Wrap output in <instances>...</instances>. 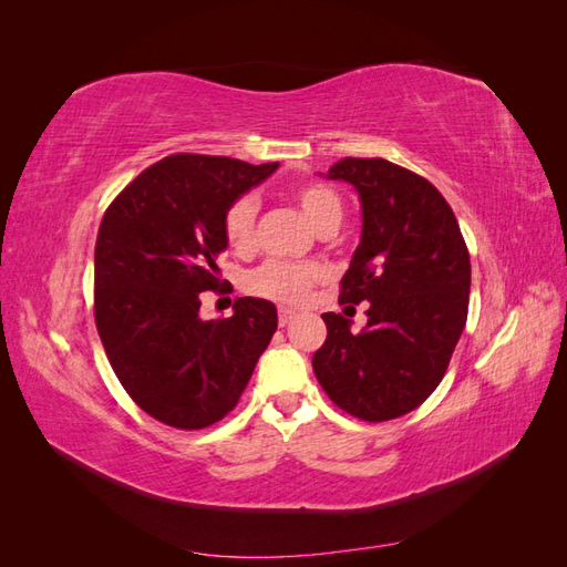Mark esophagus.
Here are the masks:
<instances>
[{
	"instance_id": "esophagus-1",
	"label": "esophagus",
	"mask_w": 567,
	"mask_h": 567,
	"mask_svg": "<svg viewBox=\"0 0 567 567\" xmlns=\"http://www.w3.org/2000/svg\"><path fill=\"white\" fill-rule=\"evenodd\" d=\"M296 317H298V312L296 310H288V307H281V310H279V323L281 326H288Z\"/></svg>"
}]
</instances>
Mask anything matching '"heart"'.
Returning <instances> with one entry per match:
<instances>
[{
	"label": "heart",
	"mask_w": 567,
	"mask_h": 567,
	"mask_svg": "<svg viewBox=\"0 0 567 567\" xmlns=\"http://www.w3.org/2000/svg\"><path fill=\"white\" fill-rule=\"evenodd\" d=\"M293 200L302 215L312 221L317 231L336 229L342 219V200L331 186L319 182H305L293 188ZM257 200L252 196L236 198L225 213V236L234 250H248L255 238ZM321 279L317 265H296L271 260L257 267L248 277V288L255 296L279 302H298L307 290Z\"/></svg>",
	"instance_id": "1"
}]
</instances>
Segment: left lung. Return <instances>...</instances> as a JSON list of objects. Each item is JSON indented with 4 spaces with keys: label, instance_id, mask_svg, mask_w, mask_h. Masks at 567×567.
<instances>
[{
    "label": "left lung",
    "instance_id": "8db88e82",
    "mask_svg": "<svg viewBox=\"0 0 567 567\" xmlns=\"http://www.w3.org/2000/svg\"><path fill=\"white\" fill-rule=\"evenodd\" d=\"M329 179L354 186L362 238L340 302H369L367 326L326 312L312 369L326 394L362 421H390L440 385L468 317L471 257L437 188L383 158L338 161Z\"/></svg>",
    "mask_w": 567,
    "mask_h": 567
}]
</instances>
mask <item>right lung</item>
I'll list each match as a JSON object with an SVG mask.
<instances>
[{
	"label": "right lung",
	"mask_w": 567,
	"mask_h": 567,
	"mask_svg": "<svg viewBox=\"0 0 567 567\" xmlns=\"http://www.w3.org/2000/svg\"><path fill=\"white\" fill-rule=\"evenodd\" d=\"M279 163L177 153L146 167L109 205L94 250V319L130 398L156 421L198 431L236 406L277 331V307L238 298L200 319L227 250L225 213Z\"/></svg>",
	"instance_id": "1"
}]
</instances>
